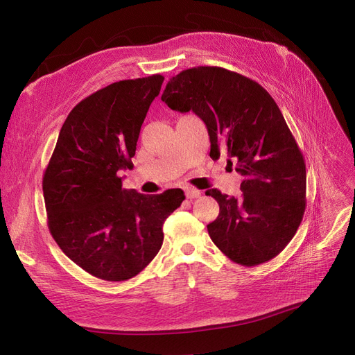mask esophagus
<instances>
[{
	"label": "esophagus",
	"mask_w": 355,
	"mask_h": 355,
	"mask_svg": "<svg viewBox=\"0 0 355 355\" xmlns=\"http://www.w3.org/2000/svg\"><path fill=\"white\" fill-rule=\"evenodd\" d=\"M184 195H187L188 199H196L202 195V192L195 189V188H187V189H184Z\"/></svg>",
	"instance_id": "obj_1"
}]
</instances>
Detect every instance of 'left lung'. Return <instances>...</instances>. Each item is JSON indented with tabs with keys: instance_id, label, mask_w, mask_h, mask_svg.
<instances>
[{
	"instance_id": "left-lung-1",
	"label": "left lung",
	"mask_w": 355,
	"mask_h": 355,
	"mask_svg": "<svg viewBox=\"0 0 355 355\" xmlns=\"http://www.w3.org/2000/svg\"><path fill=\"white\" fill-rule=\"evenodd\" d=\"M162 101L205 123L212 159L227 150L241 173V196L207 191L219 204L208 224L214 244L234 263L251 267L275 259L291 243L306 208V166L270 94L244 75L219 66L182 71L167 82Z\"/></svg>"
}]
</instances>
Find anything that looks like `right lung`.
<instances>
[{
	"instance_id": "add662e5",
	"label": "right lung",
	"mask_w": 355,
	"mask_h": 355,
	"mask_svg": "<svg viewBox=\"0 0 355 355\" xmlns=\"http://www.w3.org/2000/svg\"><path fill=\"white\" fill-rule=\"evenodd\" d=\"M164 78L114 82L69 112L43 175L47 227L87 273L107 282L137 276L163 244V224L182 189L143 195L123 189L118 172L132 166L140 128Z\"/></svg>"
}]
</instances>
